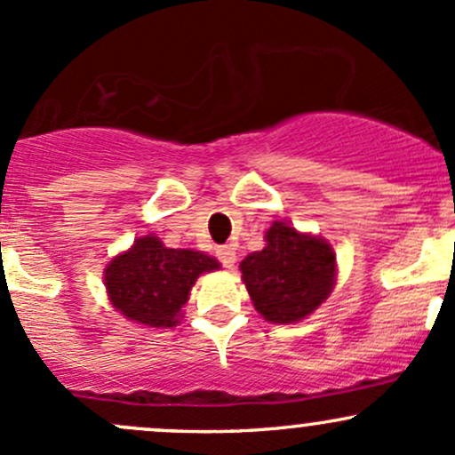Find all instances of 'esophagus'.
I'll use <instances>...</instances> for the list:
<instances>
[{"mask_svg": "<svg viewBox=\"0 0 455 455\" xmlns=\"http://www.w3.org/2000/svg\"><path fill=\"white\" fill-rule=\"evenodd\" d=\"M216 254H218L220 261H222L224 267H233V266H235L237 252H235V248L231 246V243H224V246H218L216 248Z\"/></svg>", "mask_w": 455, "mask_h": 455, "instance_id": "1", "label": "esophagus"}]
</instances>
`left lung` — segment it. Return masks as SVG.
<instances>
[{
    "mask_svg": "<svg viewBox=\"0 0 455 455\" xmlns=\"http://www.w3.org/2000/svg\"><path fill=\"white\" fill-rule=\"evenodd\" d=\"M239 269L263 319L293 323L328 300L337 278V254L326 239L276 220L266 231V248L248 254Z\"/></svg>",
    "mask_w": 455,
    "mask_h": 455,
    "instance_id": "left-lung-1",
    "label": "left lung"
}]
</instances>
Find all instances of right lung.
<instances>
[{
    "mask_svg": "<svg viewBox=\"0 0 455 455\" xmlns=\"http://www.w3.org/2000/svg\"><path fill=\"white\" fill-rule=\"evenodd\" d=\"M218 267L201 251L166 248L159 237L144 235L108 263L103 281L109 302L124 317L148 328H172L196 278Z\"/></svg>",
    "mask_w": 455,
    "mask_h": 455,
    "instance_id": "obj_1",
    "label": "right lung"
}]
</instances>
